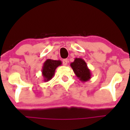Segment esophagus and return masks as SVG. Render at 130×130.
I'll use <instances>...</instances> for the list:
<instances>
[{
	"instance_id": "esophagus-1",
	"label": "esophagus",
	"mask_w": 130,
	"mask_h": 130,
	"mask_svg": "<svg viewBox=\"0 0 130 130\" xmlns=\"http://www.w3.org/2000/svg\"><path fill=\"white\" fill-rule=\"evenodd\" d=\"M68 59H63L62 60V63L64 66H66L68 64Z\"/></svg>"
}]
</instances>
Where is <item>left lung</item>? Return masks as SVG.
Masks as SVG:
<instances>
[{"instance_id":"1","label":"left lung","mask_w":130,"mask_h":130,"mask_svg":"<svg viewBox=\"0 0 130 130\" xmlns=\"http://www.w3.org/2000/svg\"><path fill=\"white\" fill-rule=\"evenodd\" d=\"M70 66L78 79L82 82H87L91 78V72L86 62L81 58H75Z\"/></svg>"}]
</instances>
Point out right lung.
Instances as JSON below:
<instances>
[{
  "label": "right lung",
  "instance_id": "right-lung-1",
  "mask_svg": "<svg viewBox=\"0 0 130 130\" xmlns=\"http://www.w3.org/2000/svg\"><path fill=\"white\" fill-rule=\"evenodd\" d=\"M61 64L62 62L60 60H57L47 59L43 63L42 70L43 81L45 82L50 81L55 75V70Z\"/></svg>",
  "mask_w": 130,
  "mask_h": 130
}]
</instances>
